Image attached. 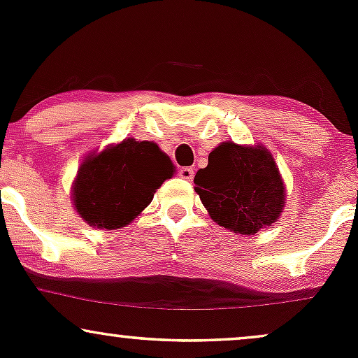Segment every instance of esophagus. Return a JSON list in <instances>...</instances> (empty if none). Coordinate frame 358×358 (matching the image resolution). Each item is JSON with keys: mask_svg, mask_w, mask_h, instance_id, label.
<instances>
[{"mask_svg": "<svg viewBox=\"0 0 358 358\" xmlns=\"http://www.w3.org/2000/svg\"><path fill=\"white\" fill-rule=\"evenodd\" d=\"M178 176H180V178L188 180V182H192V180H193V168H190V166L180 168V170H178Z\"/></svg>", "mask_w": 358, "mask_h": 358, "instance_id": "obj_1", "label": "esophagus"}]
</instances>
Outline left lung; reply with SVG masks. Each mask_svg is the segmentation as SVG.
I'll use <instances>...</instances> for the list:
<instances>
[{"label":"left lung","mask_w":358,"mask_h":358,"mask_svg":"<svg viewBox=\"0 0 358 358\" xmlns=\"http://www.w3.org/2000/svg\"><path fill=\"white\" fill-rule=\"evenodd\" d=\"M195 192L212 219L225 229L250 236L276 222L285 205V187L264 148L222 143L196 171Z\"/></svg>","instance_id":"8db88e82"}]
</instances>
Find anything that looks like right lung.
<instances>
[{
	"instance_id": "1",
	"label": "right lung",
	"mask_w": 358,
	"mask_h": 358,
	"mask_svg": "<svg viewBox=\"0 0 358 358\" xmlns=\"http://www.w3.org/2000/svg\"><path fill=\"white\" fill-rule=\"evenodd\" d=\"M173 170L170 158L155 143L126 139L82 163L73 203L94 227L119 229L151 203Z\"/></svg>"
}]
</instances>
